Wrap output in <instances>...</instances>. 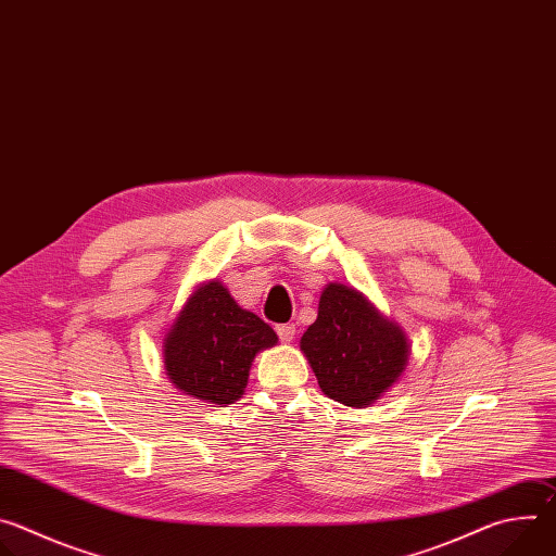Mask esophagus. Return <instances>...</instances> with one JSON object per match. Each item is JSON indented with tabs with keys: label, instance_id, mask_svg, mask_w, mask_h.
<instances>
[{
	"label": "esophagus",
	"instance_id": "esophagus-1",
	"mask_svg": "<svg viewBox=\"0 0 556 556\" xmlns=\"http://www.w3.org/2000/svg\"><path fill=\"white\" fill-rule=\"evenodd\" d=\"M294 326H290V324H281V326H277V334H279V339L283 341V343H290L292 339H294Z\"/></svg>",
	"mask_w": 556,
	"mask_h": 556
}]
</instances>
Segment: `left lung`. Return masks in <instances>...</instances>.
Returning a JSON list of instances; mask_svg holds the SVG:
<instances>
[{
	"label": "left lung",
	"mask_w": 556,
	"mask_h": 556,
	"mask_svg": "<svg viewBox=\"0 0 556 556\" xmlns=\"http://www.w3.org/2000/svg\"><path fill=\"white\" fill-rule=\"evenodd\" d=\"M319 387L350 407L374 403L407 365L405 332L382 319L354 288L330 283L319 301V316L301 337Z\"/></svg>",
	"instance_id": "obj_1"
}]
</instances>
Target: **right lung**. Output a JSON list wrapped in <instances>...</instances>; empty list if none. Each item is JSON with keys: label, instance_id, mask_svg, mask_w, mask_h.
<instances>
[{"label": "right lung", "instance_id": "obj_1", "mask_svg": "<svg viewBox=\"0 0 556 556\" xmlns=\"http://www.w3.org/2000/svg\"><path fill=\"white\" fill-rule=\"evenodd\" d=\"M275 343L268 324L211 281L191 294L165 339L167 376L198 401L230 405L244 393L255 354Z\"/></svg>", "mask_w": 556, "mask_h": 556}]
</instances>
